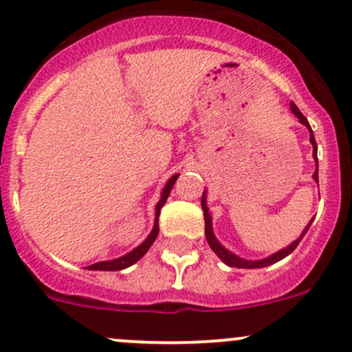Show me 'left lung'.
Masks as SVG:
<instances>
[{"label":"left lung","instance_id":"left-lung-1","mask_svg":"<svg viewBox=\"0 0 352 352\" xmlns=\"http://www.w3.org/2000/svg\"><path fill=\"white\" fill-rule=\"evenodd\" d=\"M291 112H293L294 116H296L298 119H300V122L303 124V126H307V127H308V131H310V143H311V146H314V158H315V162H317V143H315L314 131H311V127H310V124H308L307 117H305L303 113L300 112V109H298L296 105L293 104V102H291ZM314 179H315V182H318V162H317V170H315V173H314ZM201 206H202V211H204V226H206V232H204V233H206V240H208L209 247H211V250L214 252V254L218 255V257L221 258V261L225 262L226 265H230V267H239V269H257V267H267V265L276 264V262L281 261V258L287 257V255H289L291 252H293L294 248L298 247V243L301 242V239H303V235H305V233L308 232V228H310L311 221H314V219H311V221L308 223V226H307V228L303 230V233H301V235H300V239L294 240L293 243H289V245H287L286 248H283V250L276 252V254L269 255V257L262 258V261H247V258H242V257H239V255L232 254V252H230V250H226V248L223 247V245L219 243L218 240H216L214 233H212L211 214H209L208 204H206V190H204V192H202Z\"/></svg>","mask_w":352,"mask_h":352}]
</instances>
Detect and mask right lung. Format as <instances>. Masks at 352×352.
I'll list each match as a JSON object with an SVG mask.
<instances>
[{"label":"right lung","instance_id":"1","mask_svg":"<svg viewBox=\"0 0 352 352\" xmlns=\"http://www.w3.org/2000/svg\"><path fill=\"white\" fill-rule=\"evenodd\" d=\"M179 179V175H173L170 177L168 182L165 184V187H163L162 190V197H160L158 204H156V211H155V225H153V230H151V233L148 235V239L144 240L143 243L140 245V247L134 248L133 252H129V254L122 255V257L119 258H113V261H105V262H97V264H91L88 265L87 269H91V271H120V269H126L129 267V265H133L134 262L140 261L141 257H143L144 254H146L148 250H150V247L153 245V242L156 240V236H158V232H160V226H158V216H160V209H162V206L165 204L166 199L170 196V190H172L173 184H175V180Z\"/></svg>","mask_w":352,"mask_h":352}]
</instances>
